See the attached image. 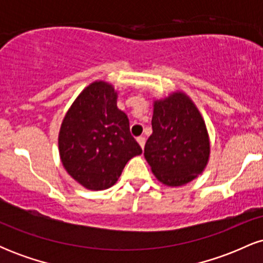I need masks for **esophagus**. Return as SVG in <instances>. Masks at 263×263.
<instances>
[{
    "label": "esophagus",
    "instance_id": "1",
    "mask_svg": "<svg viewBox=\"0 0 263 263\" xmlns=\"http://www.w3.org/2000/svg\"><path fill=\"white\" fill-rule=\"evenodd\" d=\"M137 142H138V144H140V146H141V148L143 149L144 148V144H146V138L142 137V136H141V137L137 138Z\"/></svg>",
    "mask_w": 263,
    "mask_h": 263
}]
</instances>
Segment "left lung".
<instances>
[{"instance_id": "1", "label": "left lung", "mask_w": 263, "mask_h": 263, "mask_svg": "<svg viewBox=\"0 0 263 263\" xmlns=\"http://www.w3.org/2000/svg\"><path fill=\"white\" fill-rule=\"evenodd\" d=\"M152 135L144 146V158L159 182L180 186L203 173L209 162L206 125L192 99L172 92L153 102Z\"/></svg>"}]
</instances>
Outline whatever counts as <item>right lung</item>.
Segmentation results:
<instances>
[{"label":"right lung","mask_w":263,"mask_h":263,"mask_svg":"<svg viewBox=\"0 0 263 263\" xmlns=\"http://www.w3.org/2000/svg\"><path fill=\"white\" fill-rule=\"evenodd\" d=\"M58 144L65 171L90 190L112 186L126 163L142 153L127 115L117 107V91L102 80L75 99L60 126Z\"/></svg>","instance_id":"1"}]
</instances>
